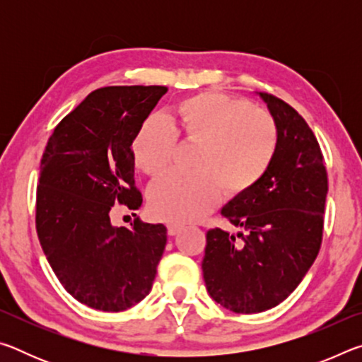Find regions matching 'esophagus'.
Segmentation results:
<instances>
[{
	"mask_svg": "<svg viewBox=\"0 0 362 362\" xmlns=\"http://www.w3.org/2000/svg\"><path fill=\"white\" fill-rule=\"evenodd\" d=\"M183 230V225L180 223H168V233L170 236H175L177 233Z\"/></svg>",
	"mask_w": 362,
	"mask_h": 362,
	"instance_id": "34e87169",
	"label": "esophagus"
}]
</instances>
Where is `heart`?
I'll list each match as a JSON object with an SVG mask.
<instances>
[{
  "label": "heart",
  "instance_id": "heart-1",
  "mask_svg": "<svg viewBox=\"0 0 362 362\" xmlns=\"http://www.w3.org/2000/svg\"><path fill=\"white\" fill-rule=\"evenodd\" d=\"M177 137L198 145L193 175L169 174L150 188L148 204L158 218L194 222L216 207L220 189L241 196L268 173L279 145L276 121L240 97L201 93L182 100L168 121L150 116L132 140V156L144 174L158 177L173 161Z\"/></svg>",
  "mask_w": 362,
  "mask_h": 362
}]
</instances>
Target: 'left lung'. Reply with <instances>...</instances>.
Wrapping results in <instances>:
<instances>
[{
    "label": "left lung",
    "mask_w": 362,
    "mask_h": 362,
    "mask_svg": "<svg viewBox=\"0 0 362 362\" xmlns=\"http://www.w3.org/2000/svg\"><path fill=\"white\" fill-rule=\"evenodd\" d=\"M259 95L276 121V156L250 192L222 207V216L244 231H207L201 263L209 296L241 315L273 308L302 283L320 252L327 196L313 131L289 103Z\"/></svg>",
    "instance_id": "left-lung-1"
}]
</instances>
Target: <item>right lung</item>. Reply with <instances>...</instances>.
Returning <instances> with one entry per match:
<instances>
[{
  "label": "right lung",
  "mask_w": 362,
  "mask_h": 362,
  "mask_svg": "<svg viewBox=\"0 0 362 362\" xmlns=\"http://www.w3.org/2000/svg\"><path fill=\"white\" fill-rule=\"evenodd\" d=\"M166 86L95 89L49 137L36 189V231L65 291L100 311H124L151 291L168 241L163 223L115 226V204L136 211L132 140Z\"/></svg>",
  "instance_id": "add662e5"
}]
</instances>
